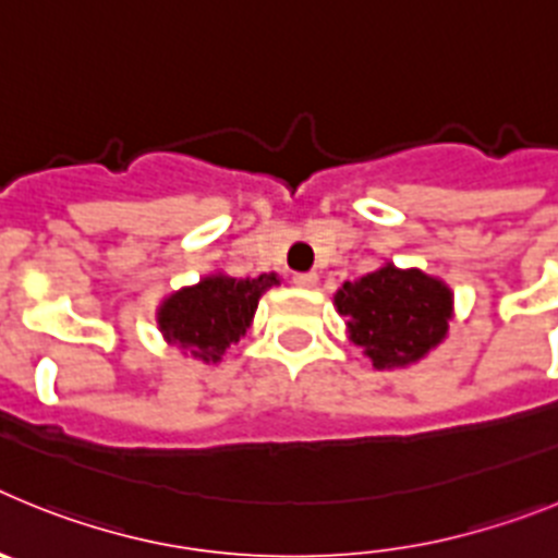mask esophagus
<instances>
[{
    "label": "esophagus",
    "mask_w": 558,
    "mask_h": 558,
    "mask_svg": "<svg viewBox=\"0 0 558 558\" xmlns=\"http://www.w3.org/2000/svg\"><path fill=\"white\" fill-rule=\"evenodd\" d=\"M293 282L299 284V288H315V282H318V276H315V274H295Z\"/></svg>",
    "instance_id": "esophagus-1"
}]
</instances>
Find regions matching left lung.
<instances>
[{"instance_id":"obj_1","label":"left lung","mask_w":558,"mask_h":558,"mask_svg":"<svg viewBox=\"0 0 558 558\" xmlns=\"http://www.w3.org/2000/svg\"><path fill=\"white\" fill-rule=\"evenodd\" d=\"M335 307L347 332L377 372L408 368L425 360L447 338L452 290L418 268L379 265L372 274L335 290Z\"/></svg>"}]
</instances>
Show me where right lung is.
Wrapping results in <instances>:
<instances>
[{
	"label": "right lung",
	"instance_id": "1",
	"mask_svg": "<svg viewBox=\"0 0 558 558\" xmlns=\"http://www.w3.org/2000/svg\"><path fill=\"white\" fill-rule=\"evenodd\" d=\"M274 284H279L276 274L236 279L215 270L190 288L165 295L156 307V327L170 347L206 366H218L226 349L251 327L259 299Z\"/></svg>",
	"mask_w": 558,
	"mask_h": 558
}]
</instances>
